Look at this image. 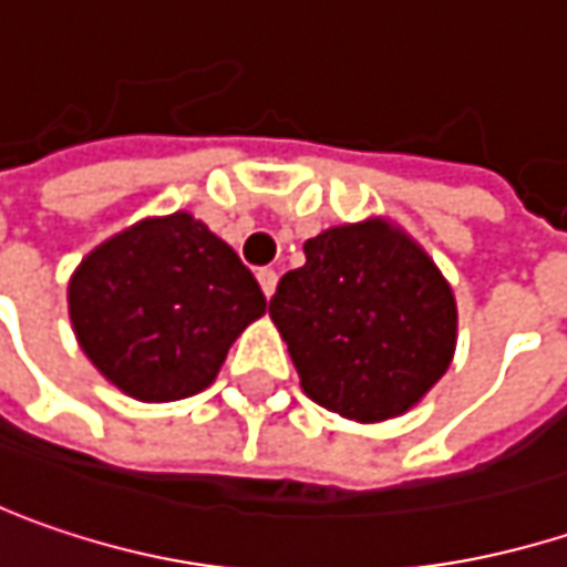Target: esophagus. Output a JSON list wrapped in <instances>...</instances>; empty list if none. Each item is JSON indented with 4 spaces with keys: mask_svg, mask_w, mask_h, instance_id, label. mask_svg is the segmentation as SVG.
<instances>
[{
    "mask_svg": "<svg viewBox=\"0 0 567 567\" xmlns=\"http://www.w3.org/2000/svg\"><path fill=\"white\" fill-rule=\"evenodd\" d=\"M256 279H259V288H262V295H266V298H272V295H276V285H279V272H276V269H259V272H256Z\"/></svg>",
    "mask_w": 567,
    "mask_h": 567,
    "instance_id": "1",
    "label": "esophagus"
}]
</instances>
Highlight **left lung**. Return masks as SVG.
I'll list each match as a JSON object with an SVG mask.
<instances>
[{
  "mask_svg": "<svg viewBox=\"0 0 567 567\" xmlns=\"http://www.w3.org/2000/svg\"><path fill=\"white\" fill-rule=\"evenodd\" d=\"M269 317L301 391L333 414L379 423L408 414L455 355L458 311L440 266L388 217L327 227L285 272Z\"/></svg>",
  "mask_w": 567,
  "mask_h": 567,
  "instance_id": "left-lung-1",
  "label": "left lung"
}]
</instances>
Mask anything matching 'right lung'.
<instances>
[{
	"label": "right lung",
	"mask_w": 567,
	"mask_h": 567,
	"mask_svg": "<svg viewBox=\"0 0 567 567\" xmlns=\"http://www.w3.org/2000/svg\"><path fill=\"white\" fill-rule=\"evenodd\" d=\"M66 305L102 379L147 404L205 391L266 315L240 256L188 212L144 217L99 244L70 276Z\"/></svg>",
	"instance_id": "1"
}]
</instances>
